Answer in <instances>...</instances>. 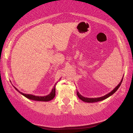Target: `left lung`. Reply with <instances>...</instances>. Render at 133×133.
<instances>
[{
    "label": "left lung",
    "instance_id": "left-lung-1",
    "mask_svg": "<svg viewBox=\"0 0 133 133\" xmlns=\"http://www.w3.org/2000/svg\"><path fill=\"white\" fill-rule=\"evenodd\" d=\"M123 77H124V76H123ZM123 78H122V80H121V82H120L119 83V84H118V85L117 86H116L113 90H112L111 91H110V92H109L108 94L105 95L104 96H102V97L94 98H89L84 97V96H82L81 94H80L79 93V91H77V92H76V94H77L80 100H82V101L85 102H86V103H95V102H100V101H102V100H105V99H106L107 98L109 97V96H110L111 95H112V94H113L114 93V92H116V90H117L119 89V88L120 87V85H121V84H122V83L123 79Z\"/></svg>",
    "mask_w": 133,
    "mask_h": 133
}]
</instances>
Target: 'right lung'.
Returning <instances> with one entry per match:
<instances>
[{
    "mask_svg": "<svg viewBox=\"0 0 133 133\" xmlns=\"http://www.w3.org/2000/svg\"><path fill=\"white\" fill-rule=\"evenodd\" d=\"M57 85V83L55 84V85H54V87L52 89L51 91L50 92V93L49 94H48V95L46 96H35L32 94H26L23 93V92L20 91L17 88H15L14 87V88L16 90H17L19 92H20L22 95L23 96H24L26 98L30 99V100H35V101H42V102H48L50 101V100L53 99L55 96V86Z\"/></svg>",
    "mask_w": 133,
    "mask_h": 133,
    "instance_id": "add662e5",
    "label": "right lung"
}]
</instances>
